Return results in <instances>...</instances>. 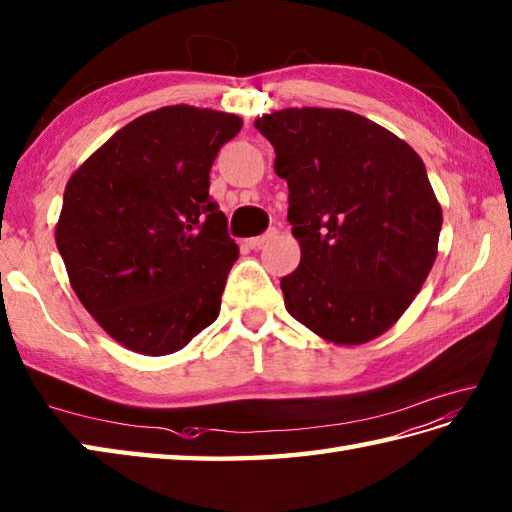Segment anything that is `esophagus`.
<instances>
[{"label":"esophagus","mask_w":512,"mask_h":512,"mask_svg":"<svg viewBox=\"0 0 512 512\" xmlns=\"http://www.w3.org/2000/svg\"><path fill=\"white\" fill-rule=\"evenodd\" d=\"M278 236L276 229H269V232H265L263 236H254V238H247V245L252 249H260L263 245H267L269 241H274V238Z\"/></svg>","instance_id":"1"}]
</instances>
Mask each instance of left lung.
Wrapping results in <instances>:
<instances>
[{
	"label": "left lung",
	"mask_w": 512,
	"mask_h": 512,
	"mask_svg": "<svg viewBox=\"0 0 512 512\" xmlns=\"http://www.w3.org/2000/svg\"><path fill=\"white\" fill-rule=\"evenodd\" d=\"M289 187L300 265L280 280L291 316L333 344H364L400 320L435 263L442 229L409 143L349 110L287 108L254 121Z\"/></svg>",
	"instance_id": "left-lung-1"
}]
</instances>
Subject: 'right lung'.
Listing matches in <instances>:
<instances>
[{"label": "right lung", "instance_id": "right-lung-1", "mask_svg": "<svg viewBox=\"0 0 512 512\" xmlns=\"http://www.w3.org/2000/svg\"><path fill=\"white\" fill-rule=\"evenodd\" d=\"M229 112L165 106L114 132L70 176L55 241L81 305L143 356H168L221 311L238 245L210 196Z\"/></svg>", "mask_w": 512, "mask_h": 512}]
</instances>
